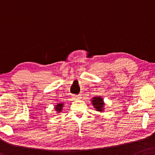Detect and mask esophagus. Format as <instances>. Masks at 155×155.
Instances as JSON below:
<instances>
[{
	"mask_svg": "<svg viewBox=\"0 0 155 155\" xmlns=\"http://www.w3.org/2000/svg\"><path fill=\"white\" fill-rule=\"evenodd\" d=\"M72 98H73L74 99L77 100V99H80L81 97L80 95H73L72 96Z\"/></svg>",
	"mask_w": 155,
	"mask_h": 155,
	"instance_id": "obj_1",
	"label": "esophagus"
}]
</instances>
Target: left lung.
I'll use <instances>...</instances> for the list:
<instances>
[{
	"label": "left lung",
	"instance_id": "obj_1",
	"mask_svg": "<svg viewBox=\"0 0 155 155\" xmlns=\"http://www.w3.org/2000/svg\"><path fill=\"white\" fill-rule=\"evenodd\" d=\"M92 103L93 106L97 111L103 112L104 110V99L101 97H95L92 99Z\"/></svg>",
	"mask_w": 155,
	"mask_h": 155
}]
</instances>
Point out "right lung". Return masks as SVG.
Instances as JSON below:
<instances>
[{
	"label": "right lung",
	"instance_id": "obj_1",
	"mask_svg": "<svg viewBox=\"0 0 155 155\" xmlns=\"http://www.w3.org/2000/svg\"><path fill=\"white\" fill-rule=\"evenodd\" d=\"M63 105H63V104H58L57 105H56L55 107H54L56 112H57V113H59L62 111Z\"/></svg>",
	"mask_w": 155,
	"mask_h": 155
}]
</instances>
